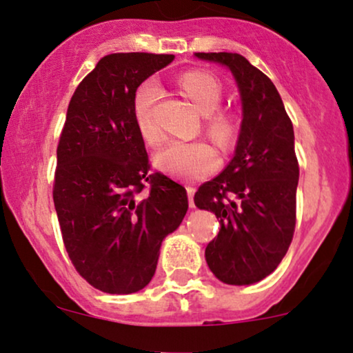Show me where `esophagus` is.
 <instances>
[{
  "label": "esophagus",
  "mask_w": 353,
  "mask_h": 353,
  "mask_svg": "<svg viewBox=\"0 0 353 353\" xmlns=\"http://www.w3.org/2000/svg\"><path fill=\"white\" fill-rule=\"evenodd\" d=\"M187 195H189V205L190 208H194L195 203H194V195H195V187H187Z\"/></svg>",
  "instance_id": "1"
}]
</instances>
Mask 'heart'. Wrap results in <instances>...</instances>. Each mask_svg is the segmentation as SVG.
<instances>
[{"label":"heart","mask_w":353,"mask_h":353,"mask_svg":"<svg viewBox=\"0 0 353 353\" xmlns=\"http://www.w3.org/2000/svg\"><path fill=\"white\" fill-rule=\"evenodd\" d=\"M184 95L195 110L205 117V129L211 139L221 147H228L237 137V119L232 111L219 110L224 88L214 75L201 70H190L179 79ZM161 87L154 79H147L139 85L134 95V117L139 132L148 143L161 139L158 125L153 121V108L161 97ZM154 163L164 172L182 179H203L219 166L218 153L205 142H174L159 150Z\"/></svg>","instance_id":"obj_1"}]
</instances>
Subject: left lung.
Instances as JSON below:
<instances>
[{
    "mask_svg": "<svg viewBox=\"0 0 353 353\" xmlns=\"http://www.w3.org/2000/svg\"><path fill=\"white\" fill-rule=\"evenodd\" d=\"M195 56L231 69L243 112L231 163L200 185L194 199L221 224L205 258L223 283L253 284L278 268L294 237L299 161L292 121L274 83L242 54Z\"/></svg>",
    "mask_w": 353,
    "mask_h": 353,
    "instance_id": "obj_1",
    "label": "left lung"
}]
</instances>
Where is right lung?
<instances>
[{
    "label": "right lung",
    "instance_id": "obj_1",
    "mask_svg": "<svg viewBox=\"0 0 353 353\" xmlns=\"http://www.w3.org/2000/svg\"><path fill=\"white\" fill-rule=\"evenodd\" d=\"M172 59L108 54L69 101L56 150L54 208L74 268L101 292L143 289L157 270L163 239L179 228L189 208L184 187L161 172L150 174L134 117L135 90Z\"/></svg>",
    "mask_w": 353,
    "mask_h": 353
}]
</instances>
